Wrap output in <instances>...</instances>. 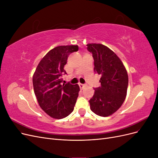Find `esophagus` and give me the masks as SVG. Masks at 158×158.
Instances as JSON below:
<instances>
[{
	"label": "esophagus",
	"mask_w": 158,
	"mask_h": 158,
	"mask_svg": "<svg viewBox=\"0 0 158 158\" xmlns=\"http://www.w3.org/2000/svg\"><path fill=\"white\" fill-rule=\"evenodd\" d=\"M79 86H80V88L81 89H84V88L85 87V85L82 84H79Z\"/></svg>",
	"instance_id": "obj_1"
}]
</instances>
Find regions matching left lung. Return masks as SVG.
Segmentation results:
<instances>
[{
  "mask_svg": "<svg viewBox=\"0 0 158 158\" xmlns=\"http://www.w3.org/2000/svg\"><path fill=\"white\" fill-rule=\"evenodd\" d=\"M87 49L92 53L94 71L102 76L101 86L95 88L89 99L90 109L99 116L111 115L121 107L127 96L128 77L121 59L107 46L89 44Z\"/></svg>",
  "mask_w": 158,
  "mask_h": 158,
  "instance_id": "obj_1",
  "label": "left lung"
}]
</instances>
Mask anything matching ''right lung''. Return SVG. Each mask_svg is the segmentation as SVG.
Wrapping results in <instances>:
<instances>
[{
	"label": "right lung",
	"mask_w": 158,
	"mask_h": 158,
	"mask_svg": "<svg viewBox=\"0 0 158 158\" xmlns=\"http://www.w3.org/2000/svg\"><path fill=\"white\" fill-rule=\"evenodd\" d=\"M78 45L58 46L49 51L38 64L33 76L34 93L40 107L50 117L60 119L73 111L80 91L78 84H61L64 66Z\"/></svg>",
	"instance_id": "1"
}]
</instances>
